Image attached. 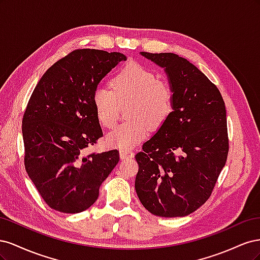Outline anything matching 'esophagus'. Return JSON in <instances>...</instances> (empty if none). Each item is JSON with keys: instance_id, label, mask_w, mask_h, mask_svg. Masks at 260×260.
<instances>
[{"instance_id": "obj_1", "label": "esophagus", "mask_w": 260, "mask_h": 260, "mask_svg": "<svg viewBox=\"0 0 260 260\" xmlns=\"http://www.w3.org/2000/svg\"><path fill=\"white\" fill-rule=\"evenodd\" d=\"M119 153H120V158L121 159L132 158L133 155H135V153H133L132 151H130V149H120Z\"/></svg>"}]
</instances>
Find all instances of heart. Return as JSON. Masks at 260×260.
Masks as SVG:
<instances>
[{
    "instance_id": "heart-1",
    "label": "heart",
    "mask_w": 260,
    "mask_h": 260,
    "mask_svg": "<svg viewBox=\"0 0 260 260\" xmlns=\"http://www.w3.org/2000/svg\"><path fill=\"white\" fill-rule=\"evenodd\" d=\"M109 84L112 90L99 86L93 93L92 104L99 122L112 129L118 120L120 106L125 105L130 119L107 136L109 146L120 149L136 146L146 138L148 128H160L174 108L175 93L171 83L139 62L129 61L123 65Z\"/></svg>"
}]
</instances>
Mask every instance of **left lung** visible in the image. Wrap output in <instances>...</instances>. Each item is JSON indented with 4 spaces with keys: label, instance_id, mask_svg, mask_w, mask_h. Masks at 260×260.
<instances>
[{
    "label": "left lung",
    "instance_id": "obj_1",
    "mask_svg": "<svg viewBox=\"0 0 260 260\" xmlns=\"http://www.w3.org/2000/svg\"><path fill=\"white\" fill-rule=\"evenodd\" d=\"M165 68L174 89V108L136 155V191L159 217H184L210 198L229 153L221 93L201 70L174 53L141 52Z\"/></svg>",
    "mask_w": 260,
    "mask_h": 260
}]
</instances>
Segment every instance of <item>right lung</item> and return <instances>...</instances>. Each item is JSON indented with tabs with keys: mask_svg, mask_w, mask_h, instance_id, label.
<instances>
[{
	"mask_svg": "<svg viewBox=\"0 0 260 260\" xmlns=\"http://www.w3.org/2000/svg\"><path fill=\"white\" fill-rule=\"evenodd\" d=\"M127 59L121 53L79 49L52 65L22 118L25 168L46 205L65 214L92 206L119 161L117 149L86 154L103 137L92 104L103 78Z\"/></svg>",
	"mask_w": 260,
	"mask_h": 260,
	"instance_id": "add662e5",
	"label": "right lung"
}]
</instances>
